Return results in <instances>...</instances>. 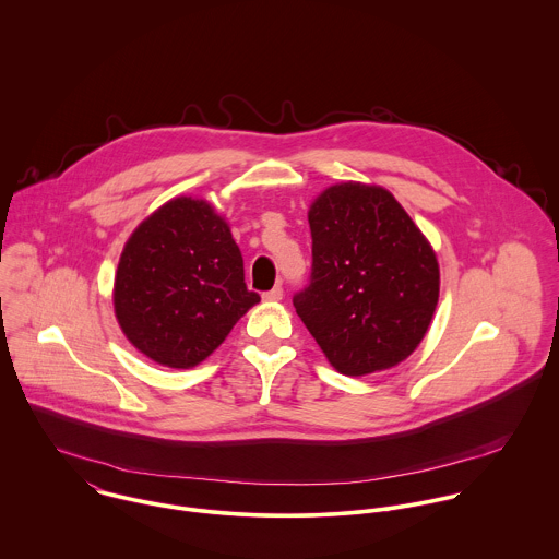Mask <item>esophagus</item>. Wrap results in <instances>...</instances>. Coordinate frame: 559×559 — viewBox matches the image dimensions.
<instances>
[{"label":"esophagus","mask_w":559,"mask_h":559,"mask_svg":"<svg viewBox=\"0 0 559 559\" xmlns=\"http://www.w3.org/2000/svg\"><path fill=\"white\" fill-rule=\"evenodd\" d=\"M282 297H284L282 286H275L273 290H269V293H264V295H262V299H264V301H282Z\"/></svg>","instance_id":"obj_1"}]
</instances>
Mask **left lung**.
I'll list each match as a JSON object with an SVG mask.
<instances>
[{"instance_id":"obj_1","label":"left lung","mask_w":559,"mask_h":559,"mask_svg":"<svg viewBox=\"0 0 559 559\" xmlns=\"http://www.w3.org/2000/svg\"><path fill=\"white\" fill-rule=\"evenodd\" d=\"M308 219L312 277L293 299L299 319L340 374L399 366L424 340L439 301L432 245L379 185H331Z\"/></svg>"}]
</instances>
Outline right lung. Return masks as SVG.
I'll use <instances>...</instances> for the list:
<instances>
[{
	"instance_id": "1",
	"label": "right lung",
	"mask_w": 559,
	"mask_h": 559,
	"mask_svg": "<svg viewBox=\"0 0 559 559\" xmlns=\"http://www.w3.org/2000/svg\"><path fill=\"white\" fill-rule=\"evenodd\" d=\"M260 297L245 286L230 226L206 200L174 198L124 242L114 312L148 359L187 370L204 361Z\"/></svg>"
}]
</instances>
